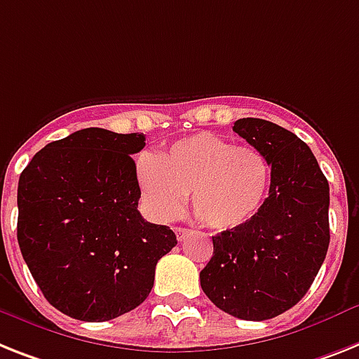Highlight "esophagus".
<instances>
[{"label":"esophagus","mask_w":359,"mask_h":359,"mask_svg":"<svg viewBox=\"0 0 359 359\" xmlns=\"http://www.w3.org/2000/svg\"><path fill=\"white\" fill-rule=\"evenodd\" d=\"M176 236L180 242H183V240H187L189 236H191V229H185V227H176Z\"/></svg>","instance_id":"1"}]
</instances>
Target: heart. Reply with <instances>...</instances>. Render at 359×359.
<instances>
[{"instance_id": "heart-1", "label": "heart", "mask_w": 359, "mask_h": 359, "mask_svg": "<svg viewBox=\"0 0 359 359\" xmlns=\"http://www.w3.org/2000/svg\"><path fill=\"white\" fill-rule=\"evenodd\" d=\"M269 183L271 167L264 154L209 132L180 139L156 159L141 156L137 161L139 191L158 222L182 215L191 192L192 211L203 226L236 229L262 209Z\"/></svg>"}]
</instances>
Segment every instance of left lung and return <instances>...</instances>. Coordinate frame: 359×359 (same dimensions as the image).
I'll return each instance as SVG.
<instances>
[{"label": "left lung", "mask_w": 359, "mask_h": 359, "mask_svg": "<svg viewBox=\"0 0 359 359\" xmlns=\"http://www.w3.org/2000/svg\"><path fill=\"white\" fill-rule=\"evenodd\" d=\"M264 154L271 183L253 220L212 236L201 290L216 306L245 321H264L304 297L330 242V189L304 141L279 124L245 117L233 126Z\"/></svg>", "instance_id": "1"}]
</instances>
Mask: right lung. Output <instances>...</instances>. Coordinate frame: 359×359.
I'll use <instances>...</instances> for the list:
<instances>
[{
  "instance_id": "add662e5",
  "label": "right lung",
  "mask_w": 359,
  "mask_h": 359,
  "mask_svg": "<svg viewBox=\"0 0 359 359\" xmlns=\"http://www.w3.org/2000/svg\"><path fill=\"white\" fill-rule=\"evenodd\" d=\"M143 133L84 128L43 147L18 183V244L43 297L79 321L137 308L174 231L137 211Z\"/></svg>"
}]
</instances>
